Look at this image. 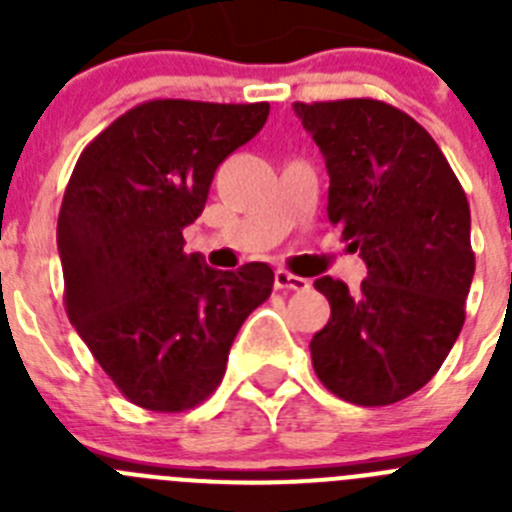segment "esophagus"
<instances>
[{
  "mask_svg": "<svg viewBox=\"0 0 512 512\" xmlns=\"http://www.w3.org/2000/svg\"><path fill=\"white\" fill-rule=\"evenodd\" d=\"M274 287L277 289H289V292H305L310 287L305 277H297V274H289V271L277 269L274 271Z\"/></svg>",
  "mask_w": 512,
  "mask_h": 512,
  "instance_id": "34e87169",
  "label": "esophagus"
}]
</instances>
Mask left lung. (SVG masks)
Instances as JSON below:
<instances>
[{
  "mask_svg": "<svg viewBox=\"0 0 512 512\" xmlns=\"http://www.w3.org/2000/svg\"><path fill=\"white\" fill-rule=\"evenodd\" d=\"M295 112L325 158L328 220L366 264L359 292L315 279L330 320L310 341L312 366L341 400L392 405L431 382L467 318V194L428 130L392 104L295 102Z\"/></svg>",
  "mask_w": 512,
  "mask_h": 512,
  "instance_id": "8db88e82",
  "label": "left lung"
}]
</instances>
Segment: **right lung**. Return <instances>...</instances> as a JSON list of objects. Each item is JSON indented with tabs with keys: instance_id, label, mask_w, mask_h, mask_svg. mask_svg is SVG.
Masks as SVG:
<instances>
[{
	"instance_id": "right-lung-1",
	"label": "right lung",
	"mask_w": 512,
	"mask_h": 512,
	"mask_svg": "<svg viewBox=\"0 0 512 512\" xmlns=\"http://www.w3.org/2000/svg\"><path fill=\"white\" fill-rule=\"evenodd\" d=\"M269 104L151 99L81 151L58 215L63 302L104 374L133 405L182 413L223 382L243 320L274 271H217L184 253L215 169L264 128Z\"/></svg>"
}]
</instances>
